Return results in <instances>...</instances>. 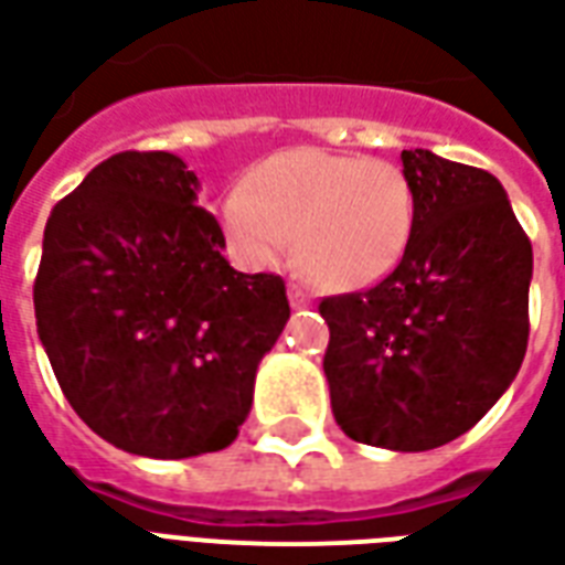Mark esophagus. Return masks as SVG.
<instances>
[{"label": "esophagus", "instance_id": "34e87169", "mask_svg": "<svg viewBox=\"0 0 565 565\" xmlns=\"http://www.w3.org/2000/svg\"><path fill=\"white\" fill-rule=\"evenodd\" d=\"M290 302H294V308H308V305H311V296L305 294L299 284H290Z\"/></svg>", "mask_w": 565, "mask_h": 565}]
</instances>
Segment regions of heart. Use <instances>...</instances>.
<instances>
[{"instance_id": "heart-1", "label": "heart", "mask_w": 565, "mask_h": 565, "mask_svg": "<svg viewBox=\"0 0 565 565\" xmlns=\"http://www.w3.org/2000/svg\"><path fill=\"white\" fill-rule=\"evenodd\" d=\"M230 245L250 269L287 257L326 290H365L411 248L416 194L392 161L326 149H287L250 170L221 203Z\"/></svg>"}]
</instances>
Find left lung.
<instances>
[{
    "label": "left lung",
    "instance_id": "8db88e82",
    "mask_svg": "<svg viewBox=\"0 0 565 565\" xmlns=\"http://www.w3.org/2000/svg\"><path fill=\"white\" fill-rule=\"evenodd\" d=\"M416 194L411 248L365 294L329 296L323 371L356 443L428 452L470 431L524 362L533 248L500 179L401 152Z\"/></svg>",
    "mask_w": 565,
    "mask_h": 565
}]
</instances>
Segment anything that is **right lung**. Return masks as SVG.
<instances>
[{
    "mask_svg": "<svg viewBox=\"0 0 565 565\" xmlns=\"http://www.w3.org/2000/svg\"><path fill=\"white\" fill-rule=\"evenodd\" d=\"M179 154L119 152L50 212L38 338L92 431L146 458L236 440L254 377L290 320L278 275L227 263Z\"/></svg>",
    "mask_w": 565,
    "mask_h": 565,
    "instance_id": "obj_1",
    "label": "right lung"
}]
</instances>
